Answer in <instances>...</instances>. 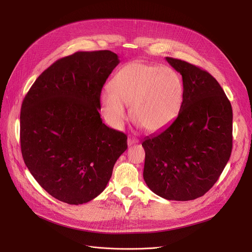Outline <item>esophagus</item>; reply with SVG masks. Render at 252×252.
Listing matches in <instances>:
<instances>
[{"instance_id": "obj_1", "label": "esophagus", "mask_w": 252, "mask_h": 252, "mask_svg": "<svg viewBox=\"0 0 252 252\" xmlns=\"http://www.w3.org/2000/svg\"><path fill=\"white\" fill-rule=\"evenodd\" d=\"M137 143H139V140H138V139H136V138H131V137H129V138L127 139V145H128V146H131V145L137 144Z\"/></svg>"}]
</instances>
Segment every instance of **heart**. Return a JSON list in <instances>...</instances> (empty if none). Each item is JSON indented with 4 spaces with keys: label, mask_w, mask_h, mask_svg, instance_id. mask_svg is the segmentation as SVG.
<instances>
[{
    "label": "heart",
    "mask_w": 252,
    "mask_h": 252,
    "mask_svg": "<svg viewBox=\"0 0 252 252\" xmlns=\"http://www.w3.org/2000/svg\"><path fill=\"white\" fill-rule=\"evenodd\" d=\"M102 93L101 104L108 123L121 127L127 117L126 105L131 104V116L148 131H159L178 117L184 86L180 75L166 66L135 60L117 70Z\"/></svg>",
    "instance_id": "b5f03b06"
}]
</instances>
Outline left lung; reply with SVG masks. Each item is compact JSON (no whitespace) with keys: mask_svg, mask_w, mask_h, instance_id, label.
<instances>
[{"mask_svg":"<svg viewBox=\"0 0 252 252\" xmlns=\"http://www.w3.org/2000/svg\"><path fill=\"white\" fill-rule=\"evenodd\" d=\"M165 59L182 75L184 101L173 123L143 141V177L156 195L188 201L213 187L230 159L233 111L210 73L186 61Z\"/></svg>","mask_w":252,"mask_h":252,"instance_id":"obj_1","label":"left lung"}]
</instances>
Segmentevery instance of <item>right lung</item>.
Wrapping results in <instances>:
<instances>
[{
	"instance_id": "1",
	"label": "right lung",
	"mask_w": 252,
	"mask_h": 252,
	"mask_svg": "<svg viewBox=\"0 0 252 252\" xmlns=\"http://www.w3.org/2000/svg\"><path fill=\"white\" fill-rule=\"evenodd\" d=\"M119 63L115 53L76 52L48 67L24 97L20 112L23 160L43 189L83 204L107 186L127 148L126 135L102 123V88Z\"/></svg>"
}]
</instances>
